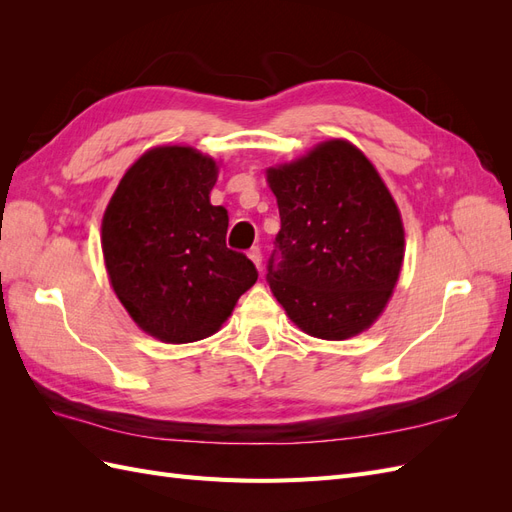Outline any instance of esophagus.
Listing matches in <instances>:
<instances>
[{
    "instance_id": "34e87169",
    "label": "esophagus",
    "mask_w": 512,
    "mask_h": 512,
    "mask_svg": "<svg viewBox=\"0 0 512 512\" xmlns=\"http://www.w3.org/2000/svg\"><path fill=\"white\" fill-rule=\"evenodd\" d=\"M247 256H250V260L254 262L256 269L262 271V252H260V247H252V250L247 252Z\"/></svg>"
}]
</instances>
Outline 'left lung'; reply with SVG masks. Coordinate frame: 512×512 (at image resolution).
<instances>
[{"instance_id":"1","label":"left lung","mask_w":512,"mask_h":512,"mask_svg":"<svg viewBox=\"0 0 512 512\" xmlns=\"http://www.w3.org/2000/svg\"><path fill=\"white\" fill-rule=\"evenodd\" d=\"M282 228L269 258L273 297L301 331L348 339L389 303L404 262V224L363 151L333 138L267 170Z\"/></svg>"}]
</instances>
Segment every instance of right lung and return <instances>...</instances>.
Wrapping results in <instances>:
<instances>
[{"label":"right lung","instance_id":"1","mask_svg":"<svg viewBox=\"0 0 512 512\" xmlns=\"http://www.w3.org/2000/svg\"><path fill=\"white\" fill-rule=\"evenodd\" d=\"M218 164L192 147L145 151L102 218L108 280L132 320L166 344L220 331L258 271L226 247L228 211L209 194Z\"/></svg>","mask_w":512,"mask_h":512}]
</instances>
